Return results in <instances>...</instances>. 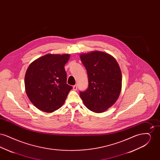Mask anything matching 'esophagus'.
<instances>
[{"instance_id":"esophagus-1","label":"esophagus","mask_w":160,"mask_h":160,"mask_svg":"<svg viewBox=\"0 0 160 160\" xmlns=\"http://www.w3.org/2000/svg\"><path fill=\"white\" fill-rule=\"evenodd\" d=\"M72 88H73V90H74V91H76L77 89V85L76 84V85L73 86Z\"/></svg>"}]
</instances>
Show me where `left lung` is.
I'll return each instance as SVG.
<instances>
[{
    "label": "left lung",
    "mask_w": 160,
    "mask_h": 160,
    "mask_svg": "<svg viewBox=\"0 0 160 160\" xmlns=\"http://www.w3.org/2000/svg\"><path fill=\"white\" fill-rule=\"evenodd\" d=\"M86 69L89 87L80 96L84 106L97 113L107 111L118 99L122 90V72L110 54L92 51L80 54Z\"/></svg>",
    "instance_id": "obj_1"
}]
</instances>
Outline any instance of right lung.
Instances as JSON below:
<instances>
[{
  "label": "right lung",
  "mask_w": 160,
  "mask_h": 160,
  "mask_svg": "<svg viewBox=\"0 0 160 160\" xmlns=\"http://www.w3.org/2000/svg\"><path fill=\"white\" fill-rule=\"evenodd\" d=\"M69 58V54H47L28 67L24 77L25 91L39 110L52 113L64 104L72 88L67 84L64 68Z\"/></svg>",
  "instance_id": "right-lung-1"
}]
</instances>
